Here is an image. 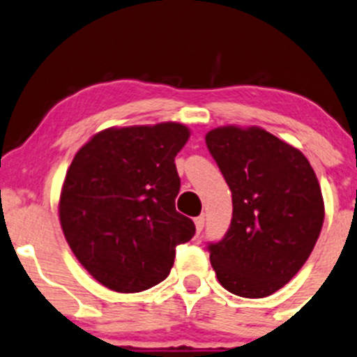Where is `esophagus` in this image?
Returning a JSON list of instances; mask_svg holds the SVG:
<instances>
[{"instance_id": "obj_1", "label": "esophagus", "mask_w": 357, "mask_h": 357, "mask_svg": "<svg viewBox=\"0 0 357 357\" xmlns=\"http://www.w3.org/2000/svg\"><path fill=\"white\" fill-rule=\"evenodd\" d=\"M195 226H197V231L202 232L205 227V215H198L197 219H195Z\"/></svg>"}]
</instances>
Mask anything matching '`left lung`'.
I'll return each instance as SVG.
<instances>
[{"instance_id":"obj_1","label":"left lung","mask_w":357,"mask_h":357,"mask_svg":"<svg viewBox=\"0 0 357 357\" xmlns=\"http://www.w3.org/2000/svg\"><path fill=\"white\" fill-rule=\"evenodd\" d=\"M232 193L224 238L210 264L229 292L265 298L305 265L324 226L317 174L298 149L261 128L222 126L205 137Z\"/></svg>"}]
</instances>
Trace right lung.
<instances>
[{
  "label": "right lung",
  "mask_w": 357,
  "mask_h": 357,
  "mask_svg": "<svg viewBox=\"0 0 357 357\" xmlns=\"http://www.w3.org/2000/svg\"><path fill=\"white\" fill-rule=\"evenodd\" d=\"M190 130L179 123L109 128L71 160L59 220L71 251L97 282L140 292L162 282L176 246L195 224L176 212L181 179L174 157Z\"/></svg>",
  "instance_id": "right-lung-1"
}]
</instances>
